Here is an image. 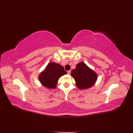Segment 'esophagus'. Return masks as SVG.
<instances>
[{"label":"esophagus","mask_w":133,"mask_h":133,"mask_svg":"<svg viewBox=\"0 0 133 133\" xmlns=\"http://www.w3.org/2000/svg\"><path fill=\"white\" fill-rule=\"evenodd\" d=\"M67 73H68V75H70V73H71V71H70V70L68 71H67Z\"/></svg>","instance_id":"1"}]
</instances>
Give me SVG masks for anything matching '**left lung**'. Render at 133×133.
Wrapping results in <instances>:
<instances>
[{
  "mask_svg": "<svg viewBox=\"0 0 133 133\" xmlns=\"http://www.w3.org/2000/svg\"><path fill=\"white\" fill-rule=\"evenodd\" d=\"M71 75L74 78L76 85L79 89H88L94 85L98 75L83 62L79 63L76 68L71 72Z\"/></svg>",
  "mask_w": 133,
  "mask_h": 133,
  "instance_id": "obj_1",
  "label": "left lung"
}]
</instances>
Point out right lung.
Instances as JSON below:
<instances>
[{
  "label": "right lung",
  "instance_id": "1",
  "mask_svg": "<svg viewBox=\"0 0 133 133\" xmlns=\"http://www.w3.org/2000/svg\"><path fill=\"white\" fill-rule=\"evenodd\" d=\"M67 74L64 67L60 64L54 62L50 63L47 65L39 75V80L42 85L48 89H55L58 80L61 76Z\"/></svg>",
  "mask_w": 133,
  "mask_h": 133
}]
</instances>
